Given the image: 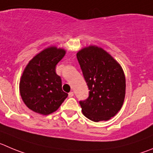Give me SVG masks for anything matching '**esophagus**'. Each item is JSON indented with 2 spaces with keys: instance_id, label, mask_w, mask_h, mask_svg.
Returning <instances> with one entry per match:
<instances>
[{
  "instance_id": "1",
  "label": "esophagus",
  "mask_w": 153,
  "mask_h": 153,
  "mask_svg": "<svg viewBox=\"0 0 153 153\" xmlns=\"http://www.w3.org/2000/svg\"><path fill=\"white\" fill-rule=\"evenodd\" d=\"M73 96H74V93L72 92V91H71V92L68 93V97H72Z\"/></svg>"
}]
</instances>
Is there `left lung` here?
<instances>
[{
    "instance_id": "1",
    "label": "left lung",
    "mask_w": 153,
    "mask_h": 153,
    "mask_svg": "<svg viewBox=\"0 0 153 153\" xmlns=\"http://www.w3.org/2000/svg\"><path fill=\"white\" fill-rule=\"evenodd\" d=\"M89 96L79 101L84 115L93 122L107 121L123 105L125 77L119 64L102 48L90 46L77 53Z\"/></svg>"
}]
</instances>
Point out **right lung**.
Listing matches in <instances>:
<instances>
[{
	"mask_svg": "<svg viewBox=\"0 0 153 153\" xmlns=\"http://www.w3.org/2000/svg\"><path fill=\"white\" fill-rule=\"evenodd\" d=\"M65 51L51 47L31 59L24 70L19 83L21 97L28 109L41 115L58 109L68 94L62 89V80L56 73V65Z\"/></svg>",
	"mask_w": 153,
	"mask_h": 153,
	"instance_id": "obj_1",
	"label": "right lung"
}]
</instances>
